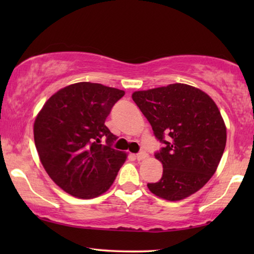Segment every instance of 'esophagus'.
Masks as SVG:
<instances>
[{
  "instance_id": "obj_1",
  "label": "esophagus",
  "mask_w": 254,
  "mask_h": 254,
  "mask_svg": "<svg viewBox=\"0 0 254 254\" xmlns=\"http://www.w3.org/2000/svg\"><path fill=\"white\" fill-rule=\"evenodd\" d=\"M147 157H148V153L144 152V151H141V152H139V153H137L136 156H135V158H136L139 161H140V160H143V159H145Z\"/></svg>"
}]
</instances>
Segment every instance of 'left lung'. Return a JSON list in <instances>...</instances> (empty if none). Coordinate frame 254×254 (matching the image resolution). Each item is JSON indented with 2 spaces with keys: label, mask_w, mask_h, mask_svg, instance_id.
<instances>
[{
  "label": "left lung",
  "mask_w": 254,
  "mask_h": 254,
  "mask_svg": "<svg viewBox=\"0 0 254 254\" xmlns=\"http://www.w3.org/2000/svg\"><path fill=\"white\" fill-rule=\"evenodd\" d=\"M132 98L163 144L154 153L162 177L148 184L149 190L170 201L195 194L215 174L226 144V127L215 102L179 83L137 91Z\"/></svg>",
  "instance_id": "1"
}]
</instances>
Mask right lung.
<instances>
[{
  "instance_id": "right-lung-1",
  "label": "right lung",
  "mask_w": 254,
  "mask_h": 254,
  "mask_svg": "<svg viewBox=\"0 0 254 254\" xmlns=\"http://www.w3.org/2000/svg\"><path fill=\"white\" fill-rule=\"evenodd\" d=\"M124 91L81 81L45 103L33 126L34 143L47 174L68 194L89 199L109 189L127 154L112 148L117 139L105 126Z\"/></svg>"
}]
</instances>
